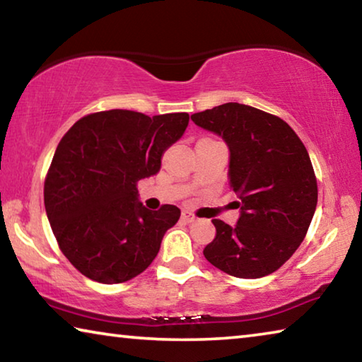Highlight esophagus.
<instances>
[{
    "label": "esophagus",
    "mask_w": 362,
    "mask_h": 362,
    "mask_svg": "<svg viewBox=\"0 0 362 362\" xmlns=\"http://www.w3.org/2000/svg\"><path fill=\"white\" fill-rule=\"evenodd\" d=\"M182 218L185 220V222H188V223H192V222H194V220H196V217L193 216V214L188 212V211H182Z\"/></svg>",
    "instance_id": "34e87169"
}]
</instances>
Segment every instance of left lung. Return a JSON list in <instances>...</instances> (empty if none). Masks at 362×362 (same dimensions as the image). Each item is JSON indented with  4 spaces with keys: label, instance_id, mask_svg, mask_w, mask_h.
<instances>
[{
    "label": "left lung",
    "instance_id": "1",
    "mask_svg": "<svg viewBox=\"0 0 362 362\" xmlns=\"http://www.w3.org/2000/svg\"><path fill=\"white\" fill-rule=\"evenodd\" d=\"M192 119L225 140L230 187L240 198L235 226L212 220L216 238L204 257L236 278L272 274L302 244L315 216L317 183L308 151L286 121L243 103H223Z\"/></svg>",
    "mask_w": 362,
    "mask_h": 362
}]
</instances>
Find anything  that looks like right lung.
Wrapping results in <instances>:
<instances>
[{
  "instance_id": "1",
  "label": "right lung",
  "mask_w": 362,
  "mask_h": 362,
  "mask_svg": "<svg viewBox=\"0 0 362 362\" xmlns=\"http://www.w3.org/2000/svg\"><path fill=\"white\" fill-rule=\"evenodd\" d=\"M188 113L146 116L131 110L88 115L65 134L45 182V207L64 255L86 278L118 284L145 272L180 209L150 211L137 182L188 126Z\"/></svg>"
}]
</instances>
